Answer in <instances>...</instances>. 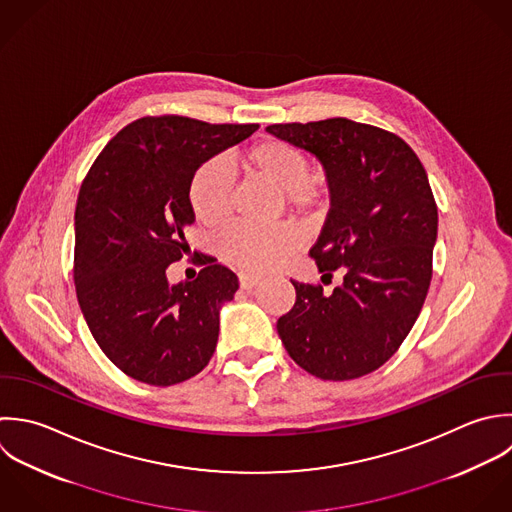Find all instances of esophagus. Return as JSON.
Returning <instances> with one entry per match:
<instances>
[{
  "mask_svg": "<svg viewBox=\"0 0 512 512\" xmlns=\"http://www.w3.org/2000/svg\"><path fill=\"white\" fill-rule=\"evenodd\" d=\"M261 281H263V277H261V275H253V273H239V285H241L243 289H253V287H257Z\"/></svg>",
  "mask_w": 512,
  "mask_h": 512,
  "instance_id": "obj_1",
  "label": "esophagus"
}]
</instances>
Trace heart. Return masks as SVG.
Masks as SVG:
<instances>
[{
	"instance_id": "obj_1",
	"label": "heart",
	"mask_w": 512,
	"mask_h": 512,
	"mask_svg": "<svg viewBox=\"0 0 512 512\" xmlns=\"http://www.w3.org/2000/svg\"><path fill=\"white\" fill-rule=\"evenodd\" d=\"M239 163L247 175L277 187L291 211L307 213L319 203V179L309 173V159L295 143L263 137L245 149ZM187 201L203 225L217 227L225 223L233 205V175L229 167L219 159L201 163L189 179ZM297 245L299 237L289 225H233L221 235L217 249L221 259L237 269L269 271L281 265Z\"/></svg>"
}]
</instances>
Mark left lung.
<instances>
[{
  "instance_id": "1",
  "label": "left lung",
  "mask_w": 512,
  "mask_h": 512,
  "mask_svg": "<svg viewBox=\"0 0 512 512\" xmlns=\"http://www.w3.org/2000/svg\"><path fill=\"white\" fill-rule=\"evenodd\" d=\"M325 167L331 209L309 255L321 285L293 281L295 305L277 321L289 357L323 381L377 371L413 329L433 277L439 213L427 171L395 133L333 117L267 127Z\"/></svg>"
}]
</instances>
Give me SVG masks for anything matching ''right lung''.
<instances>
[{
	"label": "right lung",
	"mask_w": 512,
	"mask_h": 512,
	"mask_svg": "<svg viewBox=\"0 0 512 512\" xmlns=\"http://www.w3.org/2000/svg\"><path fill=\"white\" fill-rule=\"evenodd\" d=\"M257 129L147 115L103 147L81 183L77 301L99 349L135 381L171 387L201 373L213 357L219 309L239 289L237 275L203 253L195 281L169 285L165 269L189 253L193 171Z\"/></svg>",
	"instance_id": "add662e5"
}]
</instances>
